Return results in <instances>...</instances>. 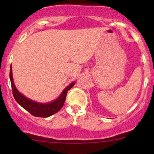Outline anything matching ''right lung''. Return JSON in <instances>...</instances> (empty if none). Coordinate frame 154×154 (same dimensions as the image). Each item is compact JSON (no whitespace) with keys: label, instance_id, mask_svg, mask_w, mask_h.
Returning a JSON list of instances; mask_svg holds the SVG:
<instances>
[{"label":"right lung","instance_id":"right-lung-1","mask_svg":"<svg viewBox=\"0 0 154 154\" xmlns=\"http://www.w3.org/2000/svg\"><path fill=\"white\" fill-rule=\"evenodd\" d=\"M10 79L11 83L13 95L16 101L28 112L30 113L32 115L37 116V117H48V116L58 112L63 106L65 100H66L67 92L69 90L71 89L75 84V82L70 83V85H69L63 90L59 98L54 101L50 102L48 103H40L29 99L18 91V90L16 88L14 82L11 66L10 68Z\"/></svg>","mask_w":154,"mask_h":154}]
</instances>
